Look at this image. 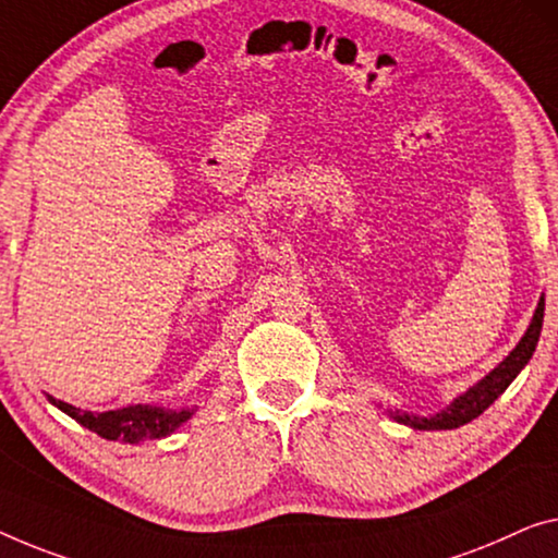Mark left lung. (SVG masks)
<instances>
[{"label": "left lung", "mask_w": 558, "mask_h": 558, "mask_svg": "<svg viewBox=\"0 0 558 558\" xmlns=\"http://www.w3.org/2000/svg\"><path fill=\"white\" fill-rule=\"evenodd\" d=\"M542 323H544V298L538 301L534 320H531L526 336L519 340V345L509 353V359L498 365V368L488 373L481 384L465 390V393L456 398V401L448 405L446 411L430 415V418H421V415H409V413H398V411L393 413V418L398 423H405V426H413L418 430H448V428H459V426H463V423L478 418V415L484 413L488 405H492L496 398L511 386V380L519 376L523 365L531 361V355H534V351H536L538 336H542Z\"/></svg>", "instance_id": "left-lung-1"}]
</instances>
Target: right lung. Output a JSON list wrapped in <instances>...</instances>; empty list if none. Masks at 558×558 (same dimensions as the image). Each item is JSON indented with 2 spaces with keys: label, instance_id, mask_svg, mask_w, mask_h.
I'll return each instance as SVG.
<instances>
[{
  "label": "right lung",
  "instance_id": "right-lung-1",
  "mask_svg": "<svg viewBox=\"0 0 558 558\" xmlns=\"http://www.w3.org/2000/svg\"><path fill=\"white\" fill-rule=\"evenodd\" d=\"M47 398L57 405V409L64 411L66 415H72L77 423H82V426L95 430L97 436H102L107 440H122V444H137V440L170 436L172 430H178L182 423L193 415V409L162 411V409H153V405H130V409L93 413V411L74 409V405L57 401L52 396Z\"/></svg>",
  "mask_w": 558,
  "mask_h": 558
}]
</instances>
